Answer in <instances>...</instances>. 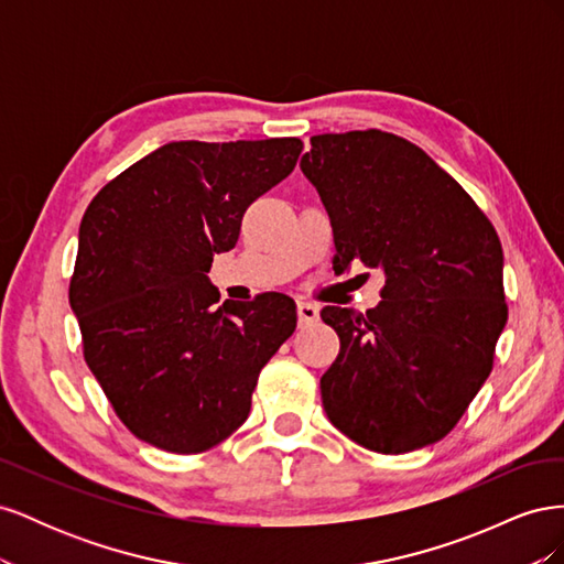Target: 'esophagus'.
Segmentation results:
<instances>
[{"label": "esophagus", "mask_w": 564, "mask_h": 564, "mask_svg": "<svg viewBox=\"0 0 564 564\" xmlns=\"http://www.w3.org/2000/svg\"><path fill=\"white\" fill-rule=\"evenodd\" d=\"M296 313H299V322L301 324H311V322H317L319 317V308L308 301H299L296 303Z\"/></svg>", "instance_id": "34e87169"}]
</instances>
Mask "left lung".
<instances>
[{
	"label": "left lung",
	"mask_w": 564,
	"mask_h": 564,
	"mask_svg": "<svg viewBox=\"0 0 564 564\" xmlns=\"http://www.w3.org/2000/svg\"><path fill=\"white\" fill-rule=\"evenodd\" d=\"M301 169L334 230V268H381L377 308H322L340 348L319 381L357 445L404 454L445 437L494 367L506 327L503 251L445 169L395 133H319Z\"/></svg>",
	"instance_id": "left-lung-1"
}]
</instances>
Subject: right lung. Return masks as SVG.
I'll use <instances>...</instances> for the list:
<instances>
[{
  "instance_id": "1",
  "label": "right lung",
  "mask_w": 564,
  "mask_h": 564,
  "mask_svg": "<svg viewBox=\"0 0 564 564\" xmlns=\"http://www.w3.org/2000/svg\"><path fill=\"white\" fill-rule=\"evenodd\" d=\"M299 139L158 148L84 212L70 278L84 360L148 445L199 454L247 421L261 369L296 329L284 294L218 303L214 253L253 199L294 172Z\"/></svg>"
}]
</instances>
